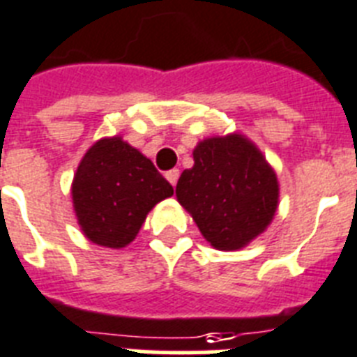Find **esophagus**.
<instances>
[{"label":"esophagus","mask_w":357,"mask_h":357,"mask_svg":"<svg viewBox=\"0 0 357 357\" xmlns=\"http://www.w3.org/2000/svg\"><path fill=\"white\" fill-rule=\"evenodd\" d=\"M178 175H181V173H178V169L165 171V178H167V181H169L171 184H173V186H175L176 181H178Z\"/></svg>","instance_id":"obj_1"}]
</instances>
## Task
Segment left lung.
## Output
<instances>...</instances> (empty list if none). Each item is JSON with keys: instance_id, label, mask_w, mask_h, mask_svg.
Returning <instances> with one entry per match:
<instances>
[{"instance_id": "left-lung-1", "label": "left lung", "mask_w": 357, "mask_h": 357, "mask_svg": "<svg viewBox=\"0 0 357 357\" xmlns=\"http://www.w3.org/2000/svg\"><path fill=\"white\" fill-rule=\"evenodd\" d=\"M193 160L192 169L178 178L176 199L215 249H241L275 215V171L239 134L204 139L193 151Z\"/></svg>"}]
</instances>
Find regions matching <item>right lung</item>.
Masks as SVG:
<instances>
[{"label": "right lung", "instance_id": "add662e5", "mask_svg": "<svg viewBox=\"0 0 357 357\" xmlns=\"http://www.w3.org/2000/svg\"><path fill=\"white\" fill-rule=\"evenodd\" d=\"M71 195L84 236L121 249L136 238L151 208L173 195V186L139 151L121 138H105L77 167Z\"/></svg>", "mask_w": 357, "mask_h": 357}]
</instances>
